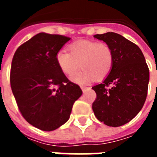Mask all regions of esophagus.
Returning <instances> with one entry per match:
<instances>
[{
  "label": "esophagus",
  "mask_w": 157,
  "mask_h": 157,
  "mask_svg": "<svg viewBox=\"0 0 157 157\" xmlns=\"http://www.w3.org/2000/svg\"><path fill=\"white\" fill-rule=\"evenodd\" d=\"M81 88H82V92H86V90L88 89V87H84V86H81Z\"/></svg>",
  "instance_id": "esophagus-1"
}]
</instances>
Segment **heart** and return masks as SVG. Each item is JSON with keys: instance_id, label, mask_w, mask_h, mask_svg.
Wrapping results in <instances>:
<instances>
[{"instance_id": "heart-1", "label": "heart", "mask_w": 157, "mask_h": 157, "mask_svg": "<svg viewBox=\"0 0 157 157\" xmlns=\"http://www.w3.org/2000/svg\"><path fill=\"white\" fill-rule=\"evenodd\" d=\"M68 50L69 53L59 50L55 59L60 71L69 76L74 75L81 66L83 71L71 77L76 84L86 85L94 79L101 81L112 71L113 55L106 44L80 40L69 45Z\"/></svg>"}]
</instances>
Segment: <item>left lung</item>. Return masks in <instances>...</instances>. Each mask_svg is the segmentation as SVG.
Segmentation results:
<instances>
[{"label": "left lung", "instance_id": "8db88e82", "mask_svg": "<svg viewBox=\"0 0 157 157\" xmlns=\"http://www.w3.org/2000/svg\"><path fill=\"white\" fill-rule=\"evenodd\" d=\"M94 38L111 48L113 64L103 82L92 87L97 93L92 110L106 125L122 126L135 118L145 103L149 68L140 48L120 34L109 32Z\"/></svg>", "mask_w": 157, "mask_h": 157}]
</instances>
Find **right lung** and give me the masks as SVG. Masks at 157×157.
Listing matches in <instances>:
<instances>
[{
	"mask_svg": "<svg viewBox=\"0 0 157 157\" xmlns=\"http://www.w3.org/2000/svg\"><path fill=\"white\" fill-rule=\"evenodd\" d=\"M70 39L39 33L22 44L12 59L10 82L19 110L30 124L44 131L55 130L68 121L74 102L82 94L55 59Z\"/></svg>",
	"mask_w": 157,
	"mask_h": 157,
	"instance_id": "obj_1",
	"label": "right lung"
}]
</instances>
